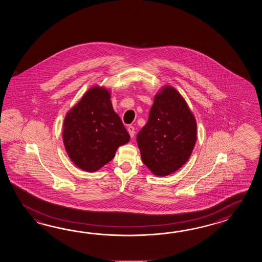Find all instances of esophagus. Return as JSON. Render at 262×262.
<instances>
[{"label":"esophagus","mask_w":262,"mask_h":262,"mask_svg":"<svg viewBox=\"0 0 262 262\" xmlns=\"http://www.w3.org/2000/svg\"><path fill=\"white\" fill-rule=\"evenodd\" d=\"M127 131H128L130 137H131V138H133L134 135H135V128H134V126H132V125H129V126H127Z\"/></svg>","instance_id":"34e87169"}]
</instances>
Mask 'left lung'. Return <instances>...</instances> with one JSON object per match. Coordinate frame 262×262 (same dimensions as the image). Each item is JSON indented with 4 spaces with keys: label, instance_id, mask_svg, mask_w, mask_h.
<instances>
[{
    "label": "left lung",
    "instance_id": "1",
    "mask_svg": "<svg viewBox=\"0 0 262 262\" xmlns=\"http://www.w3.org/2000/svg\"><path fill=\"white\" fill-rule=\"evenodd\" d=\"M195 140L196 123L186 102L172 87L163 88L137 135L142 161L157 176L169 175L188 160Z\"/></svg>",
    "mask_w": 262,
    "mask_h": 262
}]
</instances>
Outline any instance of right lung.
Listing matches in <instances>:
<instances>
[{"label":"right lung","mask_w":262,"mask_h":262,"mask_svg":"<svg viewBox=\"0 0 262 262\" xmlns=\"http://www.w3.org/2000/svg\"><path fill=\"white\" fill-rule=\"evenodd\" d=\"M62 139L75 165L93 172L112 161L118 147L127 143L130 136L113 111L110 92L96 86L67 112Z\"/></svg>","instance_id":"add662e5"}]
</instances>
